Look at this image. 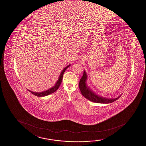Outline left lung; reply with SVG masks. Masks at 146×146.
Wrapping results in <instances>:
<instances>
[{"label": "left lung", "instance_id": "1", "mask_svg": "<svg viewBox=\"0 0 146 146\" xmlns=\"http://www.w3.org/2000/svg\"><path fill=\"white\" fill-rule=\"evenodd\" d=\"M87 79V75L85 71L84 70L83 75L79 81V87L82 95L84 96L86 98H87L89 100L94 102L97 103L108 104V103H110L114 102L120 97V96H119L117 98L109 99V98H106L97 96V94H94L92 91H90V90L88 89L87 83H86Z\"/></svg>", "mask_w": 146, "mask_h": 146}]
</instances>
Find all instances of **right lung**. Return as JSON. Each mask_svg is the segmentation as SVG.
Listing matches in <instances>:
<instances>
[{
  "instance_id": "add662e5",
  "label": "right lung",
  "mask_w": 146,
  "mask_h": 146,
  "mask_svg": "<svg viewBox=\"0 0 146 146\" xmlns=\"http://www.w3.org/2000/svg\"><path fill=\"white\" fill-rule=\"evenodd\" d=\"M70 66V65H69L68 66H67V67H66L63 70L62 72H61V74H60V76L59 77H58V79L57 80V82H56L54 86L52 87L50 89H48V90H46L45 91H44V92H33L32 91L28 90L30 92H31L32 94H34L35 96H37L38 97H42V96H48L50 94H52L54 92H55V91L57 90L58 88L59 87V86L60 85L62 81V78H63V74H64L65 71L66 70V69L68 68Z\"/></svg>"
}]
</instances>
